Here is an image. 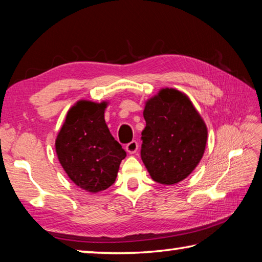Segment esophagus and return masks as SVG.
Listing matches in <instances>:
<instances>
[{"label": "esophagus", "mask_w": 262, "mask_h": 262, "mask_svg": "<svg viewBox=\"0 0 262 262\" xmlns=\"http://www.w3.org/2000/svg\"><path fill=\"white\" fill-rule=\"evenodd\" d=\"M137 149H139V143H137L136 141H132L130 143H128L126 145V151L128 154H135L137 151Z\"/></svg>", "instance_id": "obj_1"}]
</instances>
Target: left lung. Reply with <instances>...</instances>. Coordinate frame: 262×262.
<instances>
[{"instance_id": "left-lung-1", "label": "left lung", "mask_w": 262, "mask_h": 262, "mask_svg": "<svg viewBox=\"0 0 262 262\" xmlns=\"http://www.w3.org/2000/svg\"><path fill=\"white\" fill-rule=\"evenodd\" d=\"M141 158L156 183L184 180L205 154L207 126L192 101L176 89H162L145 103Z\"/></svg>"}]
</instances>
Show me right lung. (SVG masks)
<instances>
[{
    "label": "right lung",
    "mask_w": 262,
    "mask_h": 262,
    "mask_svg": "<svg viewBox=\"0 0 262 262\" xmlns=\"http://www.w3.org/2000/svg\"><path fill=\"white\" fill-rule=\"evenodd\" d=\"M106 101L79 100L68 111L55 140L59 162L79 188L98 193L114 184L126 151L110 133Z\"/></svg>",
    "instance_id": "obj_1"
}]
</instances>
